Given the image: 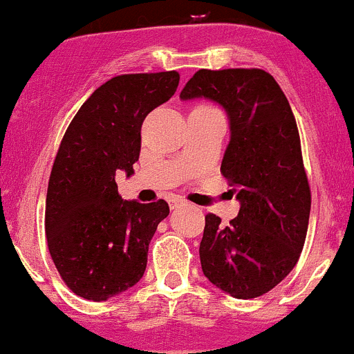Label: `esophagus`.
<instances>
[{"mask_svg": "<svg viewBox=\"0 0 354 354\" xmlns=\"http://www.w3.org/2000/svg\"><path fill=\"white\" fill-rule=\"evenodd\" d=\"M170 209H176V208H180V206L185 205V201H182V199H170Z\"/></svg>", "mask_w": 354, "mask_h": 354, "instance_id": "1", "label": "esophagus"}]
</instances>
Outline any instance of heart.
<instances>
[{"instance_id":"1","label":"heart","mask_w":354,"mask_h":354,"mask_svg":"<svg viewBox=\"0 0 354 354\" xmlns=\"http://www.w3.org/2000/svg\"><path fill=\"white\" fill-rule=\"evenodd\" d=\"M198 108H212V106H205V104H201V106H198Z\"/></svg>"}]
</instances>
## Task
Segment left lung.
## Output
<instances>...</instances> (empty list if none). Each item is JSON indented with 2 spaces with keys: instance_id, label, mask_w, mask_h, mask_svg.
Returning <instances> with one entry per match:
<instances>
[{
  "instance_id": "left-lung-1",
  "label": "left lung",
  "mask_w": 354,
  "mask_h": 354,
  "mask_svg": "<svg viewBox=\"0 0 354 354\" xmlns=\"http://www.w3.org/2000/svg\"><path fill=\"white\" fill-rule=\"evenodd\" d=\"M199 97L229 117L220 170L241 205L229 225L213 213L205 216L203 274L227 295L251 299L288 277L306 239L311 194L299 132L288 97L265 70H198L180 100Z\"/></svg>"
}]
</instances>
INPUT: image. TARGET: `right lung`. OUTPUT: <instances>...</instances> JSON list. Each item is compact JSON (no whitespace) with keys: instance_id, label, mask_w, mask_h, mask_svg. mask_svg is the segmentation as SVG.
<instances>
[{"instance_id":"add662e5","label":"right lung","mask_w":354,"mask_h":354,"mask_svg":"<svg viewBox=\"0 0 354 354\" xmlns=\"http://www.w3.org/2000/svg\"><path fill=\"white\" fill-rule=\"evenodd\" d=\"M178 73H127L97 87L70 122L46 194V239L63 282L77 296L106 301L138 284L167 201L118 194L115 176L134 174L146 115L176 94Z\"/></svg>"}]
</instances>
